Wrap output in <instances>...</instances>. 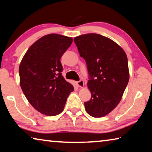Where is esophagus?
I'll use <instances>...</instances> for the list:
<instances>
[{"mask_svg": "<svg viewBox=\"0 0 152 152\" xmlns=\"http://www.w3.org/2000/svg\"><path fill=\"white\" fill-rule=\"evenodd\" d=\"M77 85H78V86L80 87V88H83L84 86V82L82 80H80V81L77 82Z\"/></svg>", "mask_w": 152, "mask_h": 152, "instance_id": "34e87169", "label": "esophagus"}]
</instances>
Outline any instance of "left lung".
<instances>
[{
  "label": "left lung",
  "mask_w": 152,
  "mask_h": 152,
  "mask_svg": "<svg viewBox=\"0 0 152 152\" xmlns=\"http://www.w3.org/2000/svg\"><path fill=\"white\" fill-rule=\"evenodd\" d=\"M74 41L91 76L87 86L92 96L84 102L86 111L93 117L106 116L119 103L129 80L127 55L114 41L96 33Z\"/></svg>",
  "instance_id": "8db88e82"
}]
</instances>
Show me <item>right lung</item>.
Listing matches in <instances>:
<instances>
[{
    "mask_svg": "<svg viewBox=\"0 0 152 152\" xmlns=\"http://www.w3.org/2000/svg\"><path fill=\"white\" fill-rule=\"evenodd\" d=\"M72 38L46 35L30 46L20 61V85L29 103L46 116L63 111L74 86L61 75L60 58L72 43Z\"/></svg>",
    "mask_w": 152,
    "mask_h": 152,
    "instance_id": "obj_1",
    "label": "right lung"
}]
</instances>
